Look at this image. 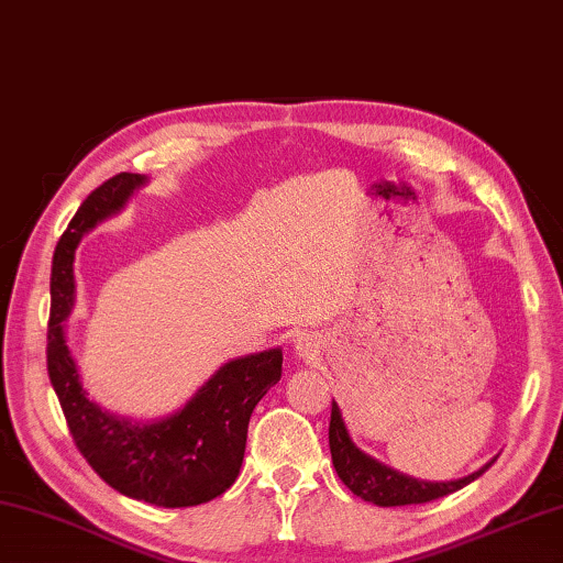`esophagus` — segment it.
Here are the masks:
<instances>
[{
	"label": "esophagus",
	"instance_id": "34e87169",
	"mask_svg": "<svg viewBox=\"0 0 563 563\" xmlns=\"http://www.w3.org/2000/svg\"><path fill=\"white\" fill-rule=\"evenodd\" d=\"M292 344H295V352L300 356H314L317 350H320V342H317L314 334H298Z\"/></svg>",
	"mask_w": 563,
	"mask_h": 563
}]
</instances>
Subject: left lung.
<instances>
[{"label": "left lung", "instance_id": "left-lung-1", "mask_svg": "<svg viewBox=\"0 0 563 563\" xmlns=\"http://www.w3.org/2000/svg\"><path fill=\"white\" fill-rule=\"evenodd\" d=\"M330 451L336 475L342 483L352 489L356 497H362L364 503H374L379 507H404V505H423L433 503L438 497H445L451 493H457L460 487H465L477 479L485 470L495 463L497 457L489 460L477 473L451 479V483H426V479H416L411 475L398 473L394 467H386L379 460L362 453L360 448L352 443L350 433H346L344 418L340 406L332 401V418H330Z\"/></svg>", "mask_w": 563, "mask_h": 563}]
</instances>
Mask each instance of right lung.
<instances>
[{
    "label": "right lung",
    "mask_w": 563,
    "mask_h": 563,
    "mask_svg": "<svg viewBox=\"0 0 563 563\" xmlns=\"http://www.w3.org/2000/svg\"><path fill=\"white\" fill-rule=\"evenodd\" d=\"M145 181V175L120 172L100 184L58 241L51 268L48 379L76 448L112 489L157 507H194L236 483L251 413L280 382L283 350L275 346L223 364L181 411L159 421H132L90 401L64 327L76 300L74 255L84 233L118 213Z\"/></svg>",
    "instance_id": "add662e5"
}]
</instances>
